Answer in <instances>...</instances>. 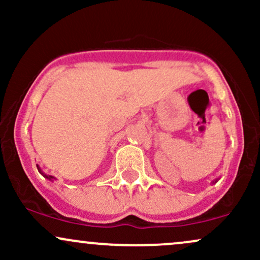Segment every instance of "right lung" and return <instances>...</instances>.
Segmentation results:
<instances>
[{
  "label": "right lung",
  "mask_w": 260,
  "mask_h": 260,
  "mask_svg": "<svg viewBox=\"0 0 260 260\" xmlns=\"http://www.w3.org/2000/svg\"><path fill=\"white\" fill-rule=\"evenodd\" d=\"M37 166H38V165H37ZM38 170H39V171H40V169H39V166H38ZM40 172H41V171H40ZM43 175H44V174H43ZM44 176H45V177H46V178H49V180H51V178H53L52 176H46V175H44Z\"/></svg>",
  "instance_id": "right-lung-1"
}]
</instances>
